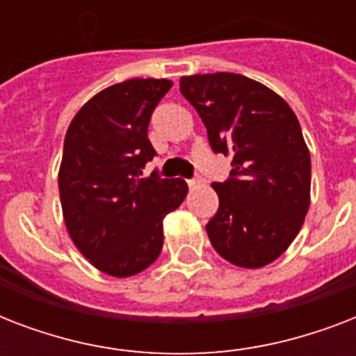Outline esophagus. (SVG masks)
Listing matches in <instances>:
<instances>
[{"instance_id": "esophagus-1", "label": "esophagus", "mask_w": 356, "mask_h": 356, "mask_svg": "<svg viewBox=\"0 0 356 356\" xmlns=\"http://www.w3.org/2000/svg\"><path fill=\"white\" fill-rule=\"evenodd\" d=\"M186 183H188L190 188H197V186H200V184H201V179H200V177L188 179V181H186Z\"/></svg>"}]
</instances>
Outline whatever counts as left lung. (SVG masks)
Instances as JSON below:
<instances>
[{"label": "left lung", "mask_w": 356, "mask_h": 356, "mask_svg": "<svg viewBox=\"0 0 356 356\" xmlns=\"http://www.w3.org/2000/svg\"><path fill=\"white\" fill-rule=\"evenodd\" d=\"M181 94L203 120L214 153L233 155L231 177L212 183L220 207L207 234L240 268L279 259L310 205V153L284 99L229 72L181 77Z\"/></svg>", "instance_id": "obj_1"}]
</instances>
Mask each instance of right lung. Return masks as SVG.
Segmentation results:
<instances>
[{
  "instance_id": "1",
  "label": "right lung",
  "mask_w": 356,
  "mask_h": 356,
  "mask_svg": "<svg viewBox=\"0 0 356 356\" xmlns=\"http://www.w3.org/2000/svg\"><path fill=\"white\" fill-rule=\"evenodd\" d=\"M168 79H129L88 99L66 131L58 194L75 248L97 270L131 277L161 254L162 222L188 194L183 179L140 177L156 155L147 125Z\"/></svg>"
}]
</instances>
